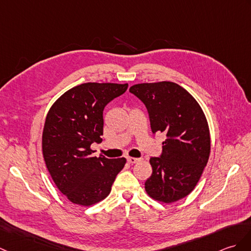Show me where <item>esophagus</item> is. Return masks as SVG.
Instances as JSON below:
<instances>
[{"mask_svg": "<svg viewBox=\"0 0 251 251\" xmlns=\"http://www.w3.org/2000/svg\"><path fill=\"white\" fill-rule=\"evenodd\" d=\"M127 160L129 164H136L140 159L139 158H135V157H127Z\"/></svg>", "mask_w": 251, "mask_h": 251, "instance_id": "34e87169", "label": "esophagus"}]
</instances>
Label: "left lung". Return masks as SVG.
Segmentation results:
<instances>
[{
    "instance_id": "8db88e82",
    "label": "left lung",
    "mask_w": 251,
    "mask_h": 251,
    "mask_svg": "<svg viewBox=\"0 0 251 251\" xmlns=\"http://www.w3.org/2000/svg\"><path fill=\"white\" fill-rule=\"evenodd\" d=\"M129 92L147 107L154 135H166L161 155L150 159L153 173L145 190L160 202L183 199L199 182L211 152L205 115L187 91L170 81L135 84Z\"/></svg>"
}]
</instances>
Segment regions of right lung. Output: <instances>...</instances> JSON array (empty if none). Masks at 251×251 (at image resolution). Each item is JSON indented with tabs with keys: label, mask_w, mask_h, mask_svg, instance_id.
<instances>
[{
	"label": "right lung",
	"mask_w": 251,
	"mask_h": 251,
	"mask_svg": "<svg viewBox=\"0 0 251 251\" xmlns=\"http://www.w3.org/2000/svg\"><path fill=\"white\" fill-rule=\"evenodd\" d=\"M128 84L87 82L73 87L52 104L43 131V155L54 184L75 204L103 200L126 159L93 156L100 142L103 109L124 94Z\"/></svg>",
	"instance_id": "right-lung-1"
}]
</instances>
